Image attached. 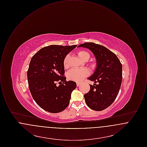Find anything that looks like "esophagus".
I'll return each instance as SVG.
<instances>
[{"mask_svg":"<svg viewBox=\"0 0 147 147\" xmlns=\"http://www.w3.org/2000/svg\"><path fill=\"white\" fill-rule=\"evenodd\" d=\"M80 84H81V83H77V86H78H78H79V85H80Z\"/></svg>","mask_w":147,"mask_h":147,"instance_id":"obj_1","label":"esophagus"}]
</instances>
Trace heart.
Here are the masks:
<instances>
[{"label": "heart", "instance_id": "obj_1", "mask_svg": "<svg viewBox=\"0 0 147 147\" xmlns=\"http://www.w3.org/2000/svg\"><path fill=\"white\" fill-rule=\"evenodd\" d=\"M78 57L83 61H87L90 58V54L86 51L80 50L77 52ZM70 56L67 55L63 59V66L67 69L69 67V61ZM89 74V71L86 68L82 69H72L69 70L67 74V78L71 80L76 82H79L82 81L85 77H87Z\"/></svg>", "mask_w": 147, "mask_h": 147}]
</instances>
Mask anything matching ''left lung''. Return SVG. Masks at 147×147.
Wrapping results in <instances>:
<instances>
[{"instance_id":"obj_1","label":"left lung","mask_w":147,"mask_h":147,"mask_svg":"<svg viewBox=\"0 0 147 147\" xmlns=\"http://www.w3.org/2000/svg\"><path fill=\"white\" fill-rule=\"evenodd\" d=\"M78 47L91 51L96 61L94 73L88 78L94 84H90V90L84 95L85 103L95 111L104 110L112 104L119 94L122 80V64L115 53L102 45L86 42Z\"/></svg>"}]
</instances>
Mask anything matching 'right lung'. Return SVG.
I'll return each instance as SVG.
<instances>
[{
	"label": "right lung",
	"instance_id": "1",
	"mask_svg": "<svg viewBox=\"0 0 147 147\" xmlns=\"http://www.w3.org/2000/svg\"><path fill=\"white\" fill-rule=\"evenodd\" d=\"M77 46L50 45L39 50L31 59L27 73L29 89L37 104L47 112H61L69 104L77 84L67 82L63 77V59Z\"/></svg>",
	"mask_w": 147,
	"mask_h": 147
}]
</instances>
